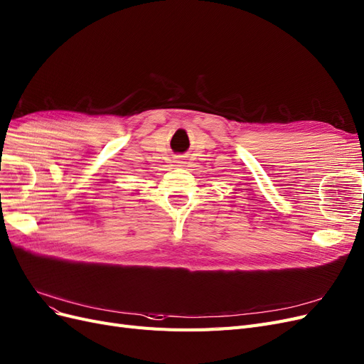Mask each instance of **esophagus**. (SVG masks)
<instances>
[{
    "instance_id": "obj_1",
    "label": "esophagus",
    "mask_w": 364,
    "mask_h": 364,
    "mask_svg": "<svg viewBox=\"0 0 364 364\" xmlns=\"http://www.w3.org/2000/svg\"><path fill=\"white\" fill-rule=\"evenodd\" d=\"M174 164H176V167H185L186 161L183 159V156H176L174 158Z\"/></svg>"
}]
</instances>
